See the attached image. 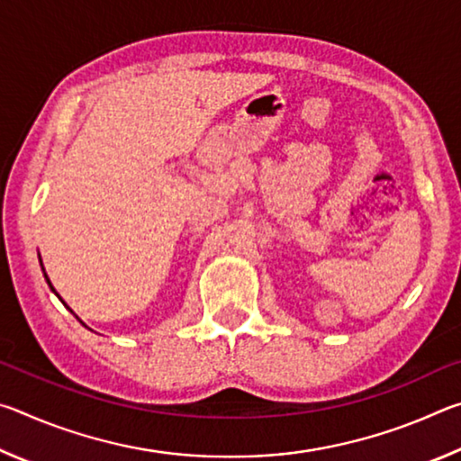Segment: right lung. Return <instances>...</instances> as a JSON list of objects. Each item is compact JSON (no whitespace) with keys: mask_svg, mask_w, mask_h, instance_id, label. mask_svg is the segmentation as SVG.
<instances>
[{"mask_svg":"<svg viewBox=\"0 0 461 461\" xmlns=\"http://www.w3.org/2000/svg\"><path fill=\"white\" fill-rule=\"evenodd\" d=\"M44 276H46V275H44ZM46 280H49V278H46ZM49 285H50V280H49ZM50 288H52V286H50ZM52 291H54V288H52Z\"/></svg>","mask_w":461,"mask_h":461,"instance_id":"obj_1","label":"right lung"}]
</instances>
